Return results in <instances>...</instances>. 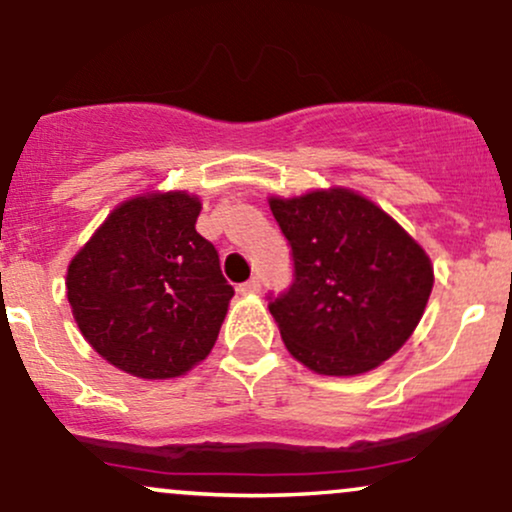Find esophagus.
Segmentation results:
<instances>
[{"label":"esophagus","mask_w":512,"mask_h":512,"mask_svg":"<svg viewBox=\"0 0 512 512\" xmlns=\"http://www.w3.org/2000/svg\"><path fill=\"white\" fill-rule=\"evenodd\" d=\"M262 289V281H260V276H252V279H248V281H243V284L238 286V291L240 293H257Z\"/></svg>","instance_id":"34e87169"}]
</instances>
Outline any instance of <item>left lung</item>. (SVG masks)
I'll return each mask as SVG.
<instances>
[{
    "instance_id": "obj_1",
    "label": "left lung",
    "mask_w": 512,
    "mask_h": 512,
    "mask_svg": "<svg viewBox=\"0 0 512 512\" xmlns=\"http://www.w3.org/2000/svg\"><path fill=\"white\" fill-rule=\"evenodd\" d=\"M293 281L269 293L281 339L322 375H358L399 351L433 289L431 260L397 221L351 190L269 202Z\"/></svg>"
}]
</instances>
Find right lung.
<instances>
[{"label":"right lung","mask_w":512,"mask_h":512,"mask_svg":"<svg viewBox=\"0 0 512 512\" xmlns=\"http://www.w3.org/2000/svg\"><path fill=\"white\" fill-rule=\"evenodd\" d=\"M187 192L120 204L69 264L67 298L86 342L146 380L178 378L219 337L233 286L197 233Z\"/></svg>","instance_id":"add662e5"}]
</instances>
